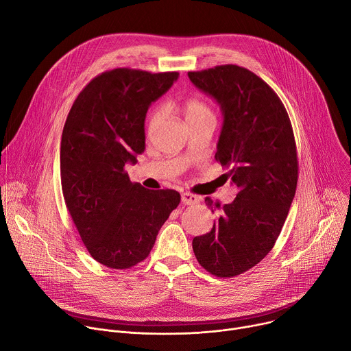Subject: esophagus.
I'll return each instance as SVG.
<instances>
[{
  "mask_svg": "<svg viewBox=\"0 0 351 351\" xmlns=\"http://www.w3.org/2000/svg\"><path fill=\"white\" fill-rule=\"evenodd\" d=\"M199 199H202V198H199V197L195 195V194H191V193H183V194H182V202H183V204H186V206L198 204Z\"/></svg>",
  "mask_w": 351,
  "mask_h": 351,
  "instance_id": "obj_1",
  "label": "esophagus"
}]
</instances>
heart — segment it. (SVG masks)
Returning a JSON list of instances; mask_svg holds the SVG:
<instances>
[{"mask_svg":"<svg viewBox=\"0 0 351 351\" xmlns=\"http://www.w3.org/2000/svg\"><path fill=\"white\" fill-rule=\"evenodd\" d=\"M183 112L186 117L187 123L190 122H195L199 119H206V118H214V114L211 111V108L203 101V99L191 97L187 98L186 101L183 103ZM161 118V110L156 108L154 111H152V114L148 115V121H147V129H153L158 121Z\"/></svg>","mask_w":351,"mask_h":351,"instance_id":"heart-1","label":"heart"}]
</instances>
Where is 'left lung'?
Returning <instances> with one entry per match:
<instances>
[{
	"label": "left lung",
	"mask_w": 351,
	"mask_h": 351,
	"mask_svg": "<svg viewBox=\"0 0 351 351\" xmlns=\"http://www.w3.org/2000/svg\"><path fill=\"white\" fill-rule=\"evenodd\" d=\"M187 75L221 107L215 160L239 189L223 207L206 198L221 215L211 232L193 239V252L210 274L232 278L257 265L283 228L298 178L294 134L280 98L252 71L221 65Z\"/></svg>",
	"instance_id": "obj_1"
}]
</instances>
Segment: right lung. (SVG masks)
<instances>
[{
    "mask_svg": "<svg viewBox=\"0 0 351 351\" xmlns=\"http://www.w3.org/2000/svg\"><path fill=\"white\" fill-rule=\"evenodd\" d=\"M178 72L118 68L94 77L77 95L61 138V184L66 208L90 256L108 268L145 260L179 206L176 190L132 183L126 164L145 148L148 107Z\"/></svg>",
    "mask_w": 351,
    "mask_h": 351,
    "instance_id": "1",
    "label": "right lung"
}]
</instances>
